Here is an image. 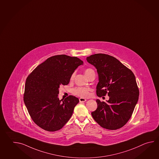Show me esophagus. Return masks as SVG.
I'll return each instance as SVG.
<instances>
[{
    "instance_id": "34e87169",
    "label": "esophagus",
    "mask_w": 159,
    "mask_h": 159,
    "mask_svg": "<svg viewBox=\"0 0 159 159\" xmlns=\"http://www.w3.org/2000/svg\"><path fill=\"white\" fill-rule=\"evenodd\" d=\"M86 101H87V100H86L85 98H82V97L79 98V101H80V102H84Z\"/></svg>"
}]
</instances>
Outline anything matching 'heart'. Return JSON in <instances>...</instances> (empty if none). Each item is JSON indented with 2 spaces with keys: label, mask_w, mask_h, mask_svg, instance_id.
Masks as SVG:
<instances>
[{
  "label": "heart",
  "mask_w": 159,
  "mask_h": 159,
  "mask_svg": "<svg viewBox=\"0 0 159 159\" xmlns=\"http://www.w3.org/2000/svg\"><path fill=\"white\" fill-rule=\"evenodd\" d=\"M93 71V70L92 69H91V68H87L85 70V75L87 77ZM75 73L74 72L71 75V78H70L71 80H72L74 79V78L75 77ZM89 89L88 88L79 87L74 88L72 90V93L75 95H76V96H80V97H87L89 94Z\"/></svg>",
  "instance_id": "b5f03b06"
}]
</instances>
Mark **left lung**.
<instances>
[{
	"label": "left lung",
	"instance_id": "left-lung-1",
	"mask_svg": "<svg viewBox=\"0 0 159 159\" xmlns=\"http://www.w3.org/2000/svg\"><path fill=\"white\" fill-rule=\"evenodd\" d=\"M87 61L97 69L99 82L97 96L107 94L109 100L97 99V108L91 114L104 129L117 130L130 120L139 95L135 75L117 59L105 54H95Z\"/></svg>",
	"mask_w": 159,
	"mask_h": 159
}]
</instances>
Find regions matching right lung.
Listing matches in <instances>:
<instances>
[{
	"instance_id": "add662e5",
	"label": "right lung",
	"mask_w": 159,
	"mask_h": 159,
	"mask_svg": "<svg viewBox=\"0 0 159 159\" xmlns=\"http://www.w3.org/2000/svg\"><path fill=\"white\" fill-rule=\"evenodd\" d=\"M83 62L75 57L54 55L39 65L26 78L24 101L34 122L48 131L60 130L70 119L79 100L58 97L61 85H67L71 75Z\"/></svg>"
}]
</instances>
